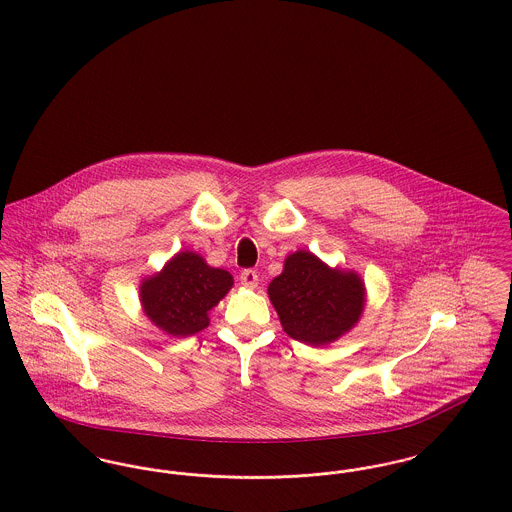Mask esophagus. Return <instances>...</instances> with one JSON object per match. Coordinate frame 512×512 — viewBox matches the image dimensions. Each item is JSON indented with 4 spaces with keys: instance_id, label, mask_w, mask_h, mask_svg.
Listing matches in <instances>:
<instances>
[{
    "instance_id": "obj_1",
    "label": "esophagus",
    "mask_w": 512,
    "mask_h": 512,
    "mask_svg": "<svg viewBox=\"0 0 512 512\" xmlns=\"http://www.w3.org/2000/svg\"><path fill=\"white\" fill-rule=\"evenodd\" d=\"M239 280H241V284H243V286H247V288H255V286L259 284V275H257V271H253V269H245V271H241Z\"/></svg>"
}]
</instances>
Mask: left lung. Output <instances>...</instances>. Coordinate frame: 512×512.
I'll list each match as a JSON object with an SVG mask.
<instances>
[{"label": "left lung", "mask_w": 512, "mask_h": 512, "mask_svg": "<svg viewBox=\"0 0 512 512\" xmlns=\"http://www.w3.org/2000/svg\"><path fill=\"white\" fill-rule=\"evenodd\" d=\"M269 298L292 339L327 345L358 321L364 284L354 273L333 271L312 253L296 251L269 284Z\"/></svg>", "instance_id": "1"}]
</instances>
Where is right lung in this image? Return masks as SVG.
<instances>
[{
    "instance_id": "obj_1",
    "label": "right lung",
    "mask_w": 512,
    "mask_h": 512,
    "mask_svg": "<svg viewBox=\"0 0 512 512\" xmlns=\"http://www.w3.org/2000/svg\"><path fill=\"white\" fill-rule=\"evenodd\" d=\"M234 278L208 267L197 253H179L142 288L146 315L175 337H187L208 325V312L228 294Z\"/></svg>"
}]
</instances>
